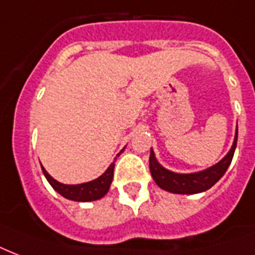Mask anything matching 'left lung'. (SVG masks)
I'll return each mask as SVG.
<instances>
[{
  "mask_svg": "<svg viewBox=\"0 0 255 255\" xmlns=\"http://www.w3.org/2000/svg\"><path fill=\"white\" fill-rule=\"evenodd\" d=\"M237 138H238V125H237L234 141L228 154L216 165L205 170L195 171V173H175V171L169 170L157 161L154 150L150 149L149 167L151 177L161 189L169 193H174V194H198V193L209 190L213 185H216L224 177L228 167L230 166L233 155L236 151Z\"/></svg>",
  "mask_w": 255,
  "mask_h": 255,
  "instance_id": "1",
  "label": "left lung"
}]
</instances>
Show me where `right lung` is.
<instances>
[{
    "label": "right lung",
    "instance_id": "add662e5",
    "mask_svg": "<svg viewBox=\"0 0 255 255\" xmlns=\"http://www.w3.org/2000/svg\"><path fill=\"white\" fill-rule=\"evenodd\" d=\"M125 149V147H124ZM124 149L117 154V157L121 154ZM116 162V159H114ZM114 162L110 163V166L105 170L104 174H101L98 178L89 181V182L78 183V185H66V183L58 182L52 175L49 174L45 167H42L43 175L47 179V182L52 185L54 190L61 194L64 198L70 199V201H77V202H90V201H97L105 197V194L109 191V187L113 181V171H114Z\"/></svg>",
    "mask_w": 255,
    "mask_h": 255
}]
</instances>
